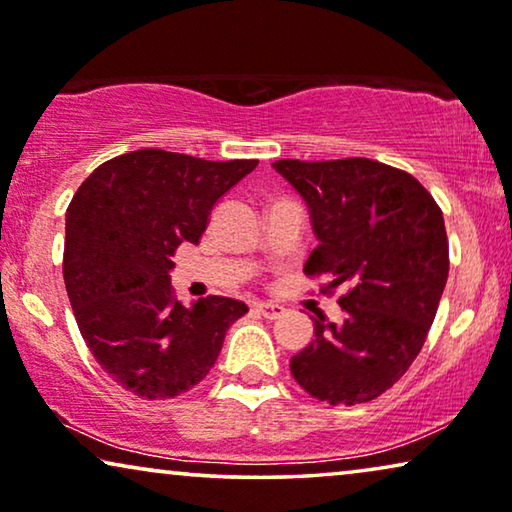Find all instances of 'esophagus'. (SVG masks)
I'll list each match as a JSON object with an SVG mask.
<instances>
[{
    "label": "esophagus",
    "instance_id": "obj_1",
    "mask_svg": "<svg viewBox=\"0 0 512 512\" xmlns=\"http://www.w3.org/2000/svg\"><path fill=\"white\" fill-rule=\"evenodd\" d=\"M256 310L261 312L265 319H279V317H282V314L286 312L284 307L277 305V303H258Z\"/></svg>",
    "mask_w": 512,
    "mask_h": 512
}]
</instances>
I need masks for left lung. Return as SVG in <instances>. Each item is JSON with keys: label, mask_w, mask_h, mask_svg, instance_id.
<instances>
[{"label": "left lung", "mask_w": 512, "mask_h": 512, "mask_svg": "<svg viewBox=\"0 0 512 512\" xmlns=\"http://www.w3.org/2000/svg\"><path fill=\"white\" fill-rule=\"evenodd\" d=\"M272 167L305 200L319 240L305 272L349 289L340 321L314 319L291 375L331 405L373 401L401 380L436 319L450 272L443 212L412 174L377 160Z\"/></svg>", "instance_id": "8db88e82"}]
</instances>
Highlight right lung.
<instances>
[{"label": "right lung", "mask_w": 512, "mask_h": 512, "mask_svg": "<svg viewBox=\"0 0 512 512\" xmlns=\"http://www.w3.org/2000/svg\"><path fill=\"white\" fill-rule=\"evenodd\" d=\"M258 160H202L139 149L102 163L65 216L62 275L90 354L111 380L149 401L193 389L219 359L242 300L172 296L179 244L198 240L216 202Z\"/></svg>", "instance_id": "add662e5"}]
</instances>
